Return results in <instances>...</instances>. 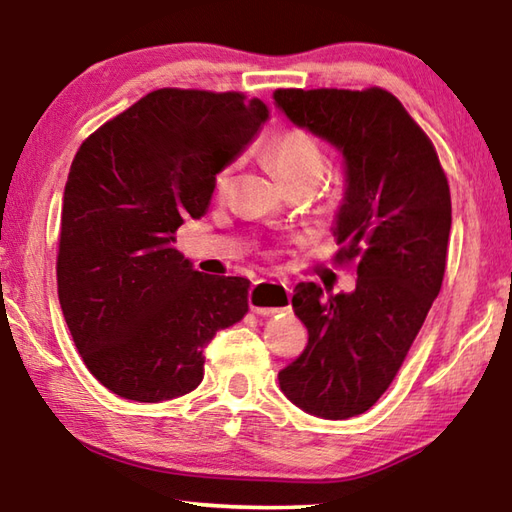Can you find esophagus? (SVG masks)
Returning <instances> with one entry per match:
<instances>
[{
    "mask_svg": "<svg viewBox=\"0 0 512 512\" xmlns=\"http://www.w3.org/2000/svg\"><path fill=\"white\" fill-rule=\"evenodd\" d=\"M289 287L280 282H255L253 289L248 293L250 309L259 316H273L277 311L289 309Z\"/></svg>",
    "mask_w": 512,
    "mask_h": 512,
    "instance_id": "obj_1",
    "label": "esophagus"
}]
</instances>
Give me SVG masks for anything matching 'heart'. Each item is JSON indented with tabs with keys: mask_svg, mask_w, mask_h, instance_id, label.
Here are the masks:
<instances>
[{
	"mask_svg": "<svg viewBox=\"0 0 512 512\" xmlns=\"http://www.w3.org/2000/svg\"><path fill=\"white\" fill-rule=\"evenodd\" d=\"M268 160L282 180L302 171H323V155H320L316 142L302 131H287L273 137L268 144ZM232 178V167H223L216 173L214 185L219 192H225Z\"/></svg>",
	"mask_w": 512,
	"mask_h": 512,
	"instance_id": "1",
	"label": "heart"
}]
</instances>
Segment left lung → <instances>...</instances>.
Returning <instances> with one entry per match:
<instances>
[{"label":"left lung","mask_w":512,"mask_h":512,"mask_svg":"<svg viewBox=\"0 0 512 512\" xmlns=\"http://www.w3.org/2000/svg\"><path fill=\"white\" fill-rule=\"evenodd\" d=\"M275 106L343 155L345 192L334 219L339 259H357V289L323 296L300 282L291 305L305 352L280 388L325 420L366 413L409 352L443 287L452 196L436 149L391 92L275 90Z\"/></svg>","instance_id":"left-lung-1"}]
</instances>
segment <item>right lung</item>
Here are the masks:
<instances>
[{
	"label": "right lung",
	"mask_w": 512,
	"mask_h": 512,
	"mask_svg": "<svg viewBox=\"0 0 512 512\" xmlns=\"http://www.w3.org/2000/svg\"><path fill=\"white\" fill-rule=\"evenodd\" d=\"M268 119L241 92L162 88L97 128L69 169L58 300L85 366L124 400L164 402L203 381V350L248 311L246 277L207 275L173 248L214 178Z\"/></svg>",
	"instance_id": "obj_1"
}]
</instances>
